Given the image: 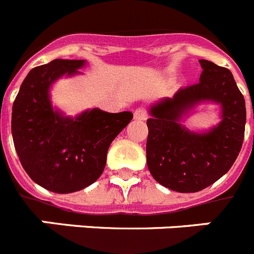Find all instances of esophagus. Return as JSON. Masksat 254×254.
<instances>
[{
    "label": "esophagus",
    "mask_w": 254,
    "mask_h": 254,
    "mask_svg": "<svg viewBox=\"0 0 254 254\" xmlns=\"http://www.w3.org/2000/svg\"><path fill=\"white\" fill-rule=\"evenodd\" d=\"M133 116H134V120L145 121L147 118V109L143 107L136 108V111H134Z\"/></svg>",
    "instance_id": "obj_1"
}]
</instances>
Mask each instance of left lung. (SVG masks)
<instances>
[{
  "label": "left lung",
  "mask_w": 254,
  "mask_h": 254,
  "mask_svg": "<svg viewBox=\"0 0 254 254\" xmlns=\"http://www.w3.org/2000/svg\"><path fill=\"white\" fill-rule=\"evenodd\" d=\"M199 82L182 87L150 109L146 161L151 176L169 190L192 193L228 172L243 145L246 102L228 68L199 60ZM202 100L223 108V121L207 134H193L179 123L181 114Z\"/></svg>",
  "instance_id": "obj_1"
}]
</instances>
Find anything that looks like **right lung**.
Returning a JSON list of instances; mask_svg holds the SVG:
<instances>
[{
	"instance_id": "obj_1",
	"label": "right lung",
	"mask_w": 254,
	"mask_h": 254,
	"mask_svg": "<svg viewBox=\"0 0 254 254\" xmlns=\"http://www.w3.org/2000/svg\"><path fill=\"white\" fill-rule=\"evenodd\" d=\"M84 64V60H53L34 67L12 105L11 132L20 163L35 183L56 193L76 192L99 178L112 141L133 117L93 109L73 120L53 111L49 86Z\"/></svg>"
}]
</instances>
